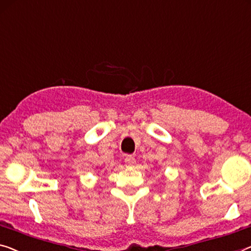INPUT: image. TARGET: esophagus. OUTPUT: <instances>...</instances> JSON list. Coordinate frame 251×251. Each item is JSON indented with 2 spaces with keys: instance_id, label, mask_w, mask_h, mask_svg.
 Wrapping results in <instances>:
<instances>
[{
  "instance_id": "obj_1",
  "label": "esophagus",
  "mask_w": 251,
  "mask_h": 251,
  "mask_svg": "<svg viewBox=\"0 0 251 251\" xmlns=\"http://www.w3.org/2000/svg\"><path fill=\"white\" fill-rule=\"evenodd\" d=\"M124 161H125L126 167H134V166H135V163H136L135 158H134V156H132V155H126Z\"/></svg>"
}]
</instances>
